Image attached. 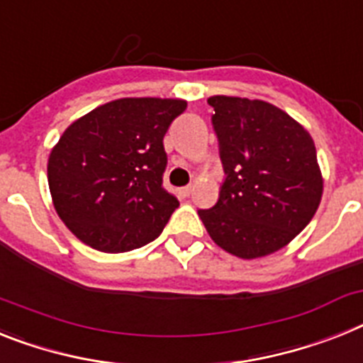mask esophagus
<instances>
[{"instance_id":"1","label":"esophagus","mask_w":363,"mask_h":363,"mask_svg":"<svg viewBox=\"0 0 363 363\" xmlns=\"http://www.w3.org/2000/svg\"><path fill=\"white\" fill-rule=\"evenodd\" d=\"M191 193H193V185H187V187L179 189V194H182V196H184V198L191 196Z\"/></svg>"}]
</instances>
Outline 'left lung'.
<instances>
[{
	"label": "left lung",
	"mask_w": 363,
	"mask_h": 363,
	"mask_svg": "<svg viewBox=\"0 0 363 363\" xmlns=\"http://www.w3.org/2000/svg\"><path fill=\"white\" fill-rule=\"evenodd\" d=\"M213 128L225 179L218 202L200 209L209 237L240 259L277 252L318 211L323 178L311 134L264 101L215 95Z\"/></svg>",
	"instance_id": "left-lung-1"
}]
</instances>
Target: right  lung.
<instances>
[{
    "instance_id": "obj_1",
    "label": "right lung",
    "mask_w": 363,
    "mask_h": 363,
    "mask_svg": "<svg viewBox=\"0 0 363 363\" xmlns=\"http://www.w3.org/2000/svg\"><path fill=\"white\" fill-rule=\"evenodd\" d=\"M185 108L182 99H117L67 126L49 154L48 182L79 240L123 253L160 237L179 206L163 189V138Z\"/></svg>"
}]
</instances>
